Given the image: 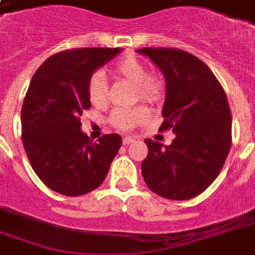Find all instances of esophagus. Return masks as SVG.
I'll list each match as a JSON object with an SVG mask.
<instances>
[{
    "instance_id": "1",
    "label": "esophagus",
    "mask_w": 255,
    "mask_h": 255,
    "mask_svg": "<svg viewBox=\"0 0 255 255\" xmlns=\"http://www.w3.org/2000/svg\"><path fill=\"white\" fill-rule=\"evenodd\" d=\"M135 141V139L133 137H131V136H127V137H124L123 139V144L124 145H128V144H131Z\"/></svg>"
}]
</instances>
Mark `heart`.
Instances as JSON below:
<instances>
[{
    "mask_svg": "<svg viewBox=\"0 0 255 255\" xmlns=\"http://www.w3.org/2000/svg\"><path fill=\"white\" fill-rule=\"evenodd\" d=\"M118 77L135 86L137 95L143 100L156 102L161 98L164 92V83L157 75H149L143 62L136 58L128 57L120 61L114 69ZM88 96L92 104L103 106L107 100V81L102 73L92 74L88 81ZM147 118V111L141 107L129 110H118L112 115V124L120 129H128L135 124L144 122Z\"/></svg>",
    "mask_w": 255,
    "mask_h": 255,
    "instance_id": "obj_1",
    "label": "heart"
}]
</instances>
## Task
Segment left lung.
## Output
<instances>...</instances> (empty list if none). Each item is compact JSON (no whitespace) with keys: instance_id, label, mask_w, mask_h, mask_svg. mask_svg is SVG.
Segmentation results:
<instances>
[{"instance_id":"obj_1","label":"left lung","mask_w":255,"mask_h":255,"mask_svg":"<svg viewBox=\"0 0 255 255\" xmlns=\"http://www.w3.org/2000/svg\"><path fill=\"white\" fill-rule=\"evenodd\" d=\"M165 79V102L159 131L172 129L170 145L145 139L144 181L169 200H189L217 178L232 145V115L226 94L212 70L178 49H145Z\"/></svg>"}]
</instances>
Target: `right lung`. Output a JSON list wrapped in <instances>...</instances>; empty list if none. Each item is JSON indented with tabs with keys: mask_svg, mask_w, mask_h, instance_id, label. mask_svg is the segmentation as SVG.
I'll return each mask as SVG.
<instances>
[{
	"mask_svg": "<svg viewBox=\"0 0 255 255\" xmlns=\"http://www.w3.org/2000/svg\"><path fill=\"white\" fill-rule=\"evenodd\" d=\"M123 49H75L54 54L35 71L21 111L22 143L34 172L65 196L96 189L122 147L118 133L98 143L82 131V112L91 107L88 81Z\"/></svg>",
	"mask_w": 255,
	"mask_h": 255,
	"instance_id": "add662e5",
	"label": "right lung"
}]
</instances>
